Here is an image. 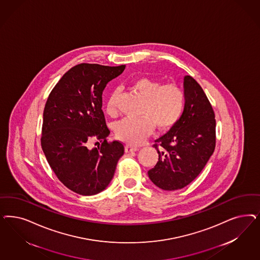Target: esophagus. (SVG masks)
<instances>
[{"label":"esophagus","instance_id":"1","mask_svg":"<svg viewBox=\"0 0 260 260\" xmlns=\"http://www.w3.org/2000/svg\"><path fill=\"white\" fill-rule=\"evenodd\" d=\"M139 150V148L131 146V145H126L125 152L126 153H130V152H135V151Z\"/></svg>","mask_w":260,"mask_h":260}]
</instances>
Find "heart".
<instances>
[{
	"label": "heart",
	"mask_w": 260,
	"mask_h": 260,
	"mask_svg": "<svg viewBox=\"0 0 260 260\" xmlns=\"http://www.w3.org/2000/svg\"><path fill=\"white\" fill-rule=\"evenodd\" d=\"M143 102L139 117H124L115 125L117 139L129 143L139 144L153 131L154 126L159 131L168 130L182 116L185 103L184 90L175 83L162 84L157 79L140 77L131 85ZM118 92H111L106 103L108 115H117Z\"/></svg>",
	"instance_id": "obj_1"
}]
</instances>
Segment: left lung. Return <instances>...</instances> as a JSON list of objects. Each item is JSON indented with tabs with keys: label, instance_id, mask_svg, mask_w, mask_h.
I'll return each instance as SVG.
<instances>
[{
	"label": "left lung",
	"instance_id": "obj_1",
	"mask_svg": "<svg viewBox=\"0 0 260 260\" xmlns=\"http://www.w3.org/2000/svg\"><path fill=\"white\" fill-rule=\"evenodd\" d=\"M184 92L183 114L167 134L155 141L159 160L148 171L153 184L164 190L190 184L215 148V116L206 93L190 76L184 77Z\"/></svg>",
	"mask_w": 260,
	"mask_h": 260
}]
</instances>
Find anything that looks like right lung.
<instances>
[{
  "instance_id": "1",
  "label": "right lung",
  "mask_w": 260,
  "mask_h": 260,
  "mask_svg": "<svg viewBox=\"0 0 260 260\" xmlns=\"http://www.w3.org/2000/svg\"><path fill=\"white\" fill-rule=\"evenodd\" d=\"M124 69V65H76L61 77L46 102L43 152L60 182L80 195L104 190L124 153L122 143L107 142L110 130L101 109L106 85ZM91 139H99L101 146L90 150Z\"/></svg>"
}]
</instances>
